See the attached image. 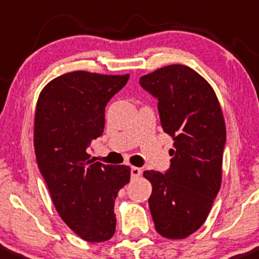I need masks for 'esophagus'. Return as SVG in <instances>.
Masks as SVG:
<instances>
[{"label":"esophagus","instance_id":"obj_1","mask_svg":"<svg viewBox=\"0 0 259 259\" xmlns=\"http://www.w3.org/2000/svg\"><path fill=\"white\" fill-rule=\"evenodd\" d=\"M141 173H142V169L138 168V167H131V177L137 178L140 177Z\"/></svg>","mask_w":259,"mask_h":259}]
</instances>
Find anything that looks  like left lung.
Masks as SVG:
<instances>
[{"mask_svg": "<svg viewBox=\"0 0 259 259\" xmlns=\"http://www.w3.org/2000/svg\"><path fill=\"white\" fill-rule=\"evenodd\" d=\"M158 100L162 128L173 138L169 168L145 170L148 199L161 236L183 239L204 223L221 188L226 124L214 91L196 71L170 65L140 78Z\"/></svg>", "mask_w": 259, "mask_h": 259, "instance_id": "obj_1", "label": "left lung"}]
</instances>
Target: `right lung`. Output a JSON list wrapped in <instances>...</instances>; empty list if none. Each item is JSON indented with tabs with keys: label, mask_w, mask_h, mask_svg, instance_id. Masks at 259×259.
I'll use <instances>...</instances> for the list:
<instances>
[{
	"label": "right lung",
	"mask_w": 259,
	"mask_h": 259,
	"mask_svg": "<svg viewBox=\"0 0 259 259\" xmlns=\"http://www.w3.org/2000/svg\"><path fill=\"white\" fill-rule=\"evenodd\" d=\"M128 78L70 72L47 83L37 101L33 142L39 172L63 222L93 243L114 234V201L130 182L131 168L93 163L87 148L103 133L106 106Z\"/></svg>",
	"instance_id": "right-lung-1"
}]
</instances>
